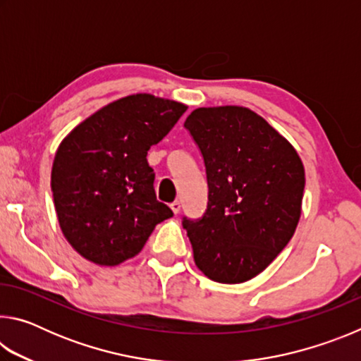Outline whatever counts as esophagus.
Returning a JSON list of instances; mask_svg holds the SVG:
<instances>
[{
	"label": "esophagus",
	"instance_id": "1",
	"mask_svg": "<svg viewBox=\"0 0 361 361\" xmlns=\"http://www.w3.org/2000/svg\"><path fill=\"white\" fill-rule=\"evenodd\" d=\"M170 209H172V212L175 213H180V210H181V204H180V200H175V202H172L170 204Z\"/></svg>",
	"mask_w": 361,
	"mask_h": 361
}]
</instances>
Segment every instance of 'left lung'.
Returning a JSON list of instances; mask_svg holds the SVG:
<instances>
[{"label": "left lung", "instance_id": "left-lung-1", "mask_svg": "<svg viewBox=\"0 0 361 361\" xmlns=\"http://www.w3.org/2000/svg\"><path fill=\"white\" fill-rule=\"evenodd\" d=\"M185 129L202 154L209 185L204 215L183 216L195 264L215 282H247L295 234L305 185L301 159L243 106L197 108Z\"/></svg>", "mask_w": 361, "mask_h": 361}]
</instances>
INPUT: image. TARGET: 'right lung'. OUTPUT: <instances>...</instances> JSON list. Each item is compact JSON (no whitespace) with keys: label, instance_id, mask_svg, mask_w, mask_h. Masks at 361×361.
<instances>
[{"label":"right lung","instance_id":"obj_1","mask_svg":"<svg viewBox=\"0 0 361 361\" xmlns=\"http://www.w3.org/2000/svg\"><path fill=\"white\" fill-rule=\"evenodd\" d=\"M186 106L149 94L103 106L60 143L52 195L66 240L85 259L116 266L142 252L152 229L173 216L154 192L146 154Z\"/></svg>","mask_w":361,"mask_h":361}]
</instances>
